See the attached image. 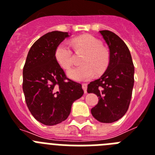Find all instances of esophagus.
Masks as SVG:
<instances>
[{
  "label": "esophagus",
  "instance_id": "34e87169",
  "mask_svg": "<svg viewBox=\"0 0 155 155\" xmlns=\"http://www.w3.org/2000/svg\"><path fill=\"white\" fill-rule=\"evenodd\" d=\"M82 87H83V89H84V93L87 92V84L86 83H84V84H82Z\"/></svg>",
  "mask_w": 155,
  "mask_h": 155
}]
</instances>
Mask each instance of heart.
<instances>
[{
  "label": "heart",
  "instance_id": "b5f03b06",
  "mask_svg": "<svg viewBox=\"0 0 155 155\" xmlns=\"http://www.w3.org/2000/svg\"><path fill=\"white\" fill-rule=\"evenodd\" d=\"M78 50L86 52L81 60L83 65L73 68L68 72L70 78L77 81H87L97 74H102L106 70L109 63V52L102 47V43L92 35H85L77 37L72 41ZM55 58L64 69H69L73 65L74 54L68 42L64 41L57 46Z\"/></svg>",
  "mask_w": 155,
  "mask_h": 155
}]
</instances>
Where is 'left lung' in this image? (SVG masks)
<instances>
[{
	"label": "left lung",
	"mask_w": 155,
	"mask_h": 155,
	"mask_svg": "<svg viewBox=\"0 0 155 155\" xmlns=\"http://www.w3.org/2000/svg\"><path fill=\"white\" fill-rule=\"evenodd\" d=\"M109 49V64L101 78L90 82L87 93H94L98 102L91 112L94 119L111 124L121 119L128 110L134 84V66L125 42L109 31H99Z\"/></svg>",
	"instance_id": "obj_1"
}]
</instances>
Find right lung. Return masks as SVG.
Wrapping results in <instances>:
<instances>
[{
    "label": "right lung",
    "instance_id": "1",
    "mask_svg": "<svg viewBox=\"0 0 155 155\" xmlns=\"http://www.w3.org/2000/svg\"><path fill=\"white\" fill-rule=\"evenodd\" d=\"M68 32L53 31L40 37L30 48L23 68L22 89L27 106L41 124L62 123L71 105L84 94L81 84L68 78L55 58V50Z\"/></svg>",
    "mask_w": 155,
    "mask_h": 155
}]
</instances>
